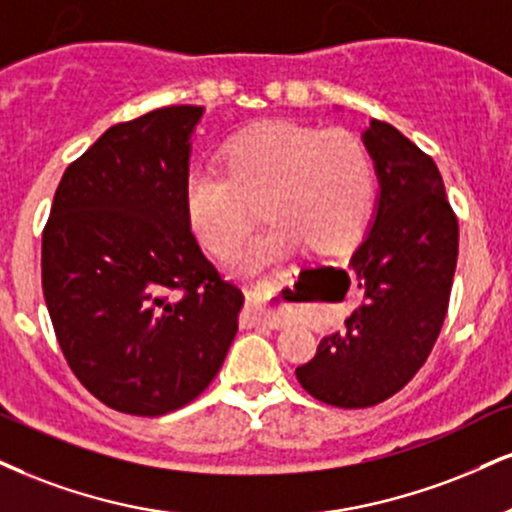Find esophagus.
I'll list each match as a JSON object with an SVG mask.
<instances>
[{
	"mask_svg": "<svg viewBox=\"0 0 512 512\" xmlns=\"http://www.w3.org/2000/svg\"><path fill=\"white\" fill-rule=\"evenodd\" d=\"M248 295V307H245V324H264L269 329H279V326L286 324V317L279 315V312H272L264 307V298L260 293V286L248 288L245 291Z\"/></svg>",
	"mask_w": 512,
	"mask_h": 512,
	"instance_id": "1",
	"label": "esophagus"
}]
</instances>
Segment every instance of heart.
Returning a JSON list of instances; mask_svg holds the SVG:
<instances>
[{"label": "heart", "instance_id": "obj_1", "mask_svg": "<svg viewBox=\"0 0 512 512\" xmlns=\"http://www.w3.org/2000/svg\"><path fill=\"white\" fill-rule=\"evenodd\" d=\"M372 202V162L346 128L291 121L248 128L226 145L224 171L195 169L186 181L190 229L212 255H236L262 205L274 221L236 260L252 274L283 252H331L353 243Z\"/></svg>", "mask_w": 512, "mask_h": 512}]
</instances>
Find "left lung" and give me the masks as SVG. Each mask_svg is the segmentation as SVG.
I'll use <instances>...</instances> for the list:
<instances>
[{"mask_svg": "<svg viewBox=\"0 0 512 512\" xmlns=\"http://www.w3.org/2000/svg\"><path fill=\"white\" fill-rule=\"evenodd\" d=\"M365 143L381 183L372 229L350 257L365 300L295 369L300 386L334 408L384 403L420 372L458 262V217L434 159L386 121H372Z\"/></svg>", "mask_w": 512, "mask_h": 512, "instance_id": "left-lung-1", "label": "left lung"}]
</instances>
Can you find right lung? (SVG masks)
<instances>
[{
  "mask_svg": "<svg viewBox=\"0 0 512 512\" xmlns=\"http://www.w3.org/2000/svg\"><path fill=\"white\" fill-rule=\"evenodd\" d=\"M202 107L104 131L61 176L42 231V293L71 372L107 408L157 417L217 377L243 293L190 231V133Z\"/></svg>",
  "mask_w": 512,
  "mask_h": 512,
  "instance_id": "add662e5",
  "label": "right lung"
}]
</instances>
